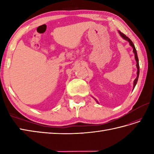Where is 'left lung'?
<instances>
[{"label":"left lung","instance_id":"left-lung-1","mask_svg":"<svg viewBox=\"0 0 154 154\" xmlns=\"http://www.w3.org/2000/svg\"><path fill=\"white\" fill-rule=\"evenodd\" d=\"M119 33L120 34V35H121V36H122V38H124V40H126V41H128V42H129L130 45H131V46L133 48V52H134V54L135 60L136 61V67H137V69H138V70H137V77H136V78L135 79L134 81V86H133V89H134V87L136 86L137 82H138V77H139V73H140V67H139V61H138V55H137V51H136V48H135L133 42L131 41V40H130V39L128 37H127L125 34H124L123 33H122V32H121L120 31H119ZM95 100L98 103V101L96 99H95Z\"/></svg>","mask_w":154,"mask_h":154}]
</instances>
